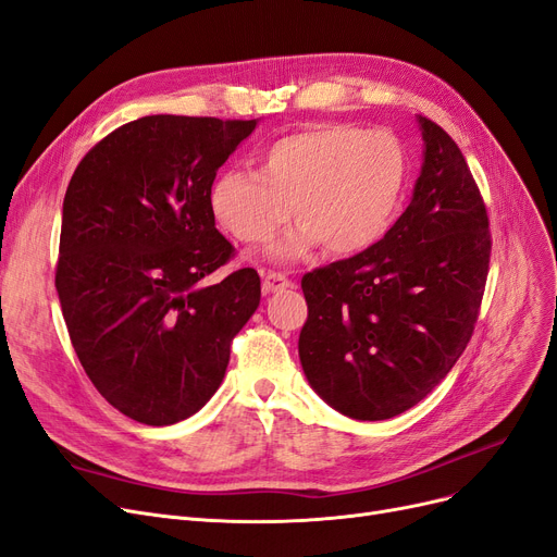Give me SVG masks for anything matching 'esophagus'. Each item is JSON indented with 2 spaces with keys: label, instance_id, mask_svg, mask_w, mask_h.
I'll list each match as a JSON object with an SVG mask.
<instances>
[{
  "label": "esophagus",
  "instance_id": "esophagus-1",
  "mask_svg": "<svg viewBox=\"0 0 557 557\" xmlns=\"http://www.w3.org/2000/svg\"><path fill=\"white\" fill-rule=\"evenodd\" d=\"M294 282L288 280L284 273H275V271H269L263 275V292L265 294H273V292H284V288H292Z\"/></svg>",
  "mask_w": 557,
  "mask_h": 557
}]
</instances>
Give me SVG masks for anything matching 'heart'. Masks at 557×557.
I'll return each mask as SVG.
<instances>
[{
	"label": "heart",
	"instance_id": "obj_1",
	"mask_svg": "<svg viewBox=\"0 0 557 557\" xmlns=\"http://www.w3.org/2000/svg\"><path fill=\"white\" fill-rule=\"evenodd\" d=\"M407 180V152L389 132L319 125L286 134L261 157V173L227 171L211 186V211L240 244L259 246L292 219L275 259L323 244L336 257L371 248L392 225Z\"/></svg>",
	"mask_w": 557,
	"mask_h": 557
}]
</instances>
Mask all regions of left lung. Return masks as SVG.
Returning a JSON list of instances; mask_svg holds the SVG:
<instances>
[{"label":"left lung","mask_w":557,"mask_h":557,"mask_svg":"<svg viewBox=\"0 0 557 557\" xmlns=\"http://www.w3.org/2000/svg\"><path fill=\"white\" fill-rule=\"evenodd\" d=\"M419 123L423 168L394 227L364 252L302 275V371L357 421L421 403L465 352L485 296V200L457 143L430 117Z\"/></svg>","instance_id":"obj_1"}]
</instances>
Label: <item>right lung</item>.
Listing matches in <instances>:
<instances>
[{"label": "right lung", "instance_id": "1", "mask_svg": "<svg viewBox=\"0 0 557 557\" xmlns=\"http://www.w3.org/2000/svg\"><path fill=\"white\" fill-rule=\"evenodd\" d=\"M257 120L145 115L95 143L72 175L54 284L72 348L109 405L145 425L196 414L261 298L234 257L211 184Z\"/></svg>", "mask_w": 557, "mask_h": 557}]
</instances>
